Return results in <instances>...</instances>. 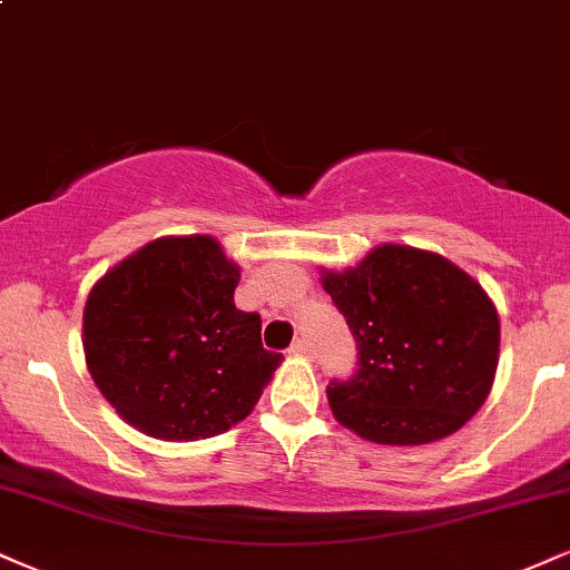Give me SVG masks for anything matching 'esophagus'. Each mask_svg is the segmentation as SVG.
<instances>
[{
	"mask_svg": "<svg viewBox=\"0 0 570 570\" xmlns=\"http://www.w3.org/2000/svg\"><path fill=\"white\" fill-rule=\"evenodd\" d=\"M292 355H311V342L307 340H297L294 345L289 347Z\"/></svg>",
	"mask_w": 570,
	"mask_h": 570,
	"instance_id": "34e87169",
	"label": "esophagus"
}]
</instances>
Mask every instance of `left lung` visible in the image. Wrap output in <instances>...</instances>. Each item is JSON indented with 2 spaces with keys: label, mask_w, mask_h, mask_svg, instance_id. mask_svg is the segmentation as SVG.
<instances>
[{
  "label": "left lung",
  "mask_w": 570,
  "mask_h": 570,
  "mask_svg": "<svg viewBox=\"0 0 570 570\" xmlns=\"http://www.w3.org/2000/svg\"><path fill=\"white\" fill-rule=\"evenodd\" d=\"M347 318L358 372L326 387L342 428L382 445L456 433L483 406L499 366V313L470 273L438 252L380 244L355 267H321Z\"/></svg>",
  "instance_id": "obj_1"
}]
</instances>
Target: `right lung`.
Returning <instances> with one entry per match:
<instances>
[{
    "label": "right lung",
    "mask_w": 570,
    "mask_h": 570,
    "mask_svg": "<svg viewBox=\"0 0 570 570\" xmlns=\"http://www.w3.org/2000/svg\"><path fill=\"white\" fill-rule=\"evenodd\" d=\"M242 271L212 236H161L89 289L81 324L95 385L127 424L198 441L252 414L284 355L233 303Z\"/></svg>",
    "instance_id": "add662e5"
}]
</instances>
